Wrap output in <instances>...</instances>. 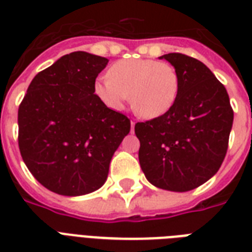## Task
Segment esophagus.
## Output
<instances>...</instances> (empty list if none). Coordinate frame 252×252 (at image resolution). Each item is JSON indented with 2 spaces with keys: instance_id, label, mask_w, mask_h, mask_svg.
<instances>
[{
  "instance_id": "34e87169",
  "label": "esophagus",
  "mask_w": 252,
  "mask_h": 252,
  "mask_svg": "<svg viewBox=\"0 0 252 252\" xmlns=\"http://www.w3.org/2000/svg\"><path fill=\"white\" fill-rule=\"evenodd\" d=\"M133 129H134V122H130V130L133 132Z\"/></svg>"
}]
</instances>
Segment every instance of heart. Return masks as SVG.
<instances>
[{"mask_svg": "<svg viewBox=\"0 0 252 252\" xmlns=\"http://www.w3.org/2000/svg\"><path fill=\"white\" fill-rule=\"evenodd\" d=\"M96 96L108 108L122 110L130 95V106L142 119H157L170 111L179 93V76L167 63L122 60L108 70V77L95 81Z\"/></svg>", "mask_w": 252, "mask_h": 252, "instance_id": "heart-1", "label": "heart"}]
</instances>
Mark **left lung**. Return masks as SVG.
Returning <instances> with one entry per match:
<instances>
[{"label":"left lung","mask_w":252,"mask_h":252,"mask_svg":"<svg viewBox=\"0 0 252 252\" xmlns=\"http://www.w3.org/2000/svg\"><path fill=\"white\" fill-rule=\"evenodd\" d=\"M159 59L175 68L179 93L168 112L134 126L140 166L156 187L191 191L222 165L234 112L225 86L201 61L183 53Z\"/></svg>","instance_id":"1"}]
</instances>
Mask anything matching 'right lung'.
Listing matches in <instances>:
<instances>
[{"label": "right lung", "instance_id": "right-lung-1", "mask_svg": "<svg viewBox=\"0 0 252 252\" xmlns=\"http://www.w3.org/2000/svg\"><path fill=\"white\" fill-rule=\"evenodd\" d=\"M106 57L72 52L31 81L18 110V144L35 179L49 191L81 196L96 191L130 120L94 94Z\"/></svg>", "mask_w": 252, "mask_h": 252}]
</instances>
